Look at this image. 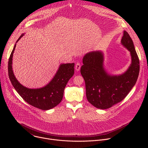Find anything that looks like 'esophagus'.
Returning a JSON list of instances; mask_svg holds the SVG:
<instances>
[{"label":"esophagus","mask_w":148,"mask_h":148,"mask_svg":"<svg viewBox=\"0 0 148 148\" xmlns=\"http://www.w3.org/2000/svg\"><path fill=\"white\" fill-rule=\"evenodd\" d=\"M80 68H81V65H80L79 63H78V62L77 63L76 65H75V70L77 71H79Z\"/></svg>","instance_id":"obj_1"}]
</instances>
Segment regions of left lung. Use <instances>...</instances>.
Here are the masks:
<instances>
[{"mask_svg": "<svg viewBox=\"0 0 148 148\" xmlns=\"http://www.w3.org/2000/svg\"><path fill=\"white\" fill-rule=\"evenodd\" d=\"M121 45L131 55L128 69L118 75L110 74L104 67V54L101 51L86 53L82 58L81 74L86 83V97L95 107L105 110L121 102L128 94L136 82L139 73V60L133 41L123 31Z\"/></svg>", "mask_w": 148, "mask_h": 148, "instance_id": "obj_1", "label": "left lung"}]
</instances>
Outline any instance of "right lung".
<instances>
[{"label":"right lung","mask_w":148,"mask_h":148,"mask_svg":"<svg viewBox=\"0 0 148 148\" xmlns=\"http://www.w3.org/2000/svg\"><path fill=\"white\" fill-rule=\"evenodd\" d=\"M20 36L14 45L8 62L9 79L17 93L26 102L41 110H49L58 105L63 97L64 88L74 73V63L60 64L51 80L43 87L29 88L21 84L16 78L12 68V60L17 41L24 36Z\"/></svg>","instance_id":"1"}]
</instances>
